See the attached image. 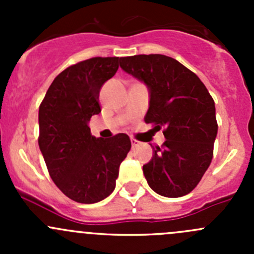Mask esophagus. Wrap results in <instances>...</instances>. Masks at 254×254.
<instances>
[{"mask_svg":"<svg viewBox=\"0 0 254 254\" xmlns=\"http://www.w3.org/2000/svg\"><path fill=\"white\" fill-rule=\"evenodd\" d=\"M130 141H131V146H132V147H136V146L140 143L139 141H137V140L132 139V137H131V139H130Z\"/></svg>","mask_w":254,"mask_h":254,"instance_id":"obj_1","label":"esophagus"}]
</instances>
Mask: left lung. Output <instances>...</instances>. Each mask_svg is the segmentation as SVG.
<instances>
[{"label": "left lung", "instance_id": "1", "mask_svg": "<svg viewBox=\"0 0 254 254\" xmlns=\"http://www.w3.org/2000/svg\"><path fill=\"white\" fill-rule=\"evenodd\" d=\"M120 67L150 93L147 124L165 127L163 147H153L142 171L148 186L166 198L190 193L209 168L217 135L215 103L200 78L161 54L120 58Z\"/></svg>", "mask_w": 254, "mask_h": 254}]
</instances>
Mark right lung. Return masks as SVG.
<instances>
[{
  "instance_id": "obj_1",
  "label": "right lung",
  "mask_w": 254,
  "mask_h": 254,
  "mask_svg": "<svg viewBox=\"0 0 254 254\" xmlns=\"http://www.w3.org/2000/svg\"><path fill=\"white\" fill-rule=\"evenodd\" d=\"M119 58H93L56 76L39 107V148L54 183L72 200L93 204L115 189L120 163L131 147L127 134H91L99 91L119 68Z\"/></svg>"
}]
</instances>
